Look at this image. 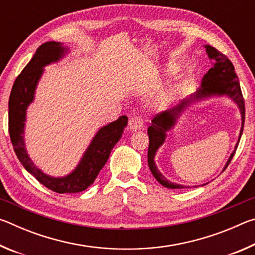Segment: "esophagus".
Returning <instances> with one entry per match:
<instances>
[{
  "instance_id": "1",
  "label": "esophagus",
  "mask_w": 255,
  "mask_h": 255,
  "mask_svg": "<svg viewBox=\"0 0 255 255\" xmlns=\"http://www.w3.org/2000/svg\"><path fill=\"white\" fill-rule=\"evenodd\" d=\"M143 128H144L143 120H141L140 117H138V116H135V117H132L130 120H129V129H130V131L141 130Z\"/></svg>"
}]
</instances>
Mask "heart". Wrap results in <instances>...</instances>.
<instances>
[{
	"instance_id": "heart-1",
	"label": "heart",
	"mask_w": 255,
	"mask_h": 255,
	"mask_svg": "<svg viewBox=\"0 0 255 255\" xmlns=\"http://www.w3.org/2000/svg\"><path fill=\"white\" fill-rule=\"evenodd\" d=\"M180 84L176 82H172L164 86L157 92H155L148 99L147 107L152 111H164L166 110L173 102L178 99L180 93Z\"/></svg>"
}]
</instances>
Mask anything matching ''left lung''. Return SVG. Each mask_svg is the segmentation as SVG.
Masks as SVG:
<instances>
[{
    "label": "left lung",
    "instance_id": "1",
    "mask_svg": "<svg viewBox=\"0 0 255 255\" xmlns=\"http://www.w3.org/2000/svg\"><path fill=\"white\" fill-rule=\"evenodd\" d=\"M204 47L206 48V53L208 55V58L211 60V68L202 77L200 88L193 94H190L189 97L184 98L182 101H180L172 109L157 115L152 120V125L147 129L149 138L147 153L149 170L154 175V178L157 180V182L161 183L163 187L169 189H183L189 187L188 185L179 184L167 180L162 174V172L157 169L156 164H155V156H156V153L159 147L165 141L167 132L171 131L176 126L180 117H182V115L190 107L197 105L198 102L208 100V99L211 98H228L239 108L242 120L239 139H237L234 150L231 153L223 171L228 166V164H230L233 156H234L237 146H239L240 143L242 132H243L245 120V106L239 80H237V76L235 74L234 65H233L231 60L225 55H223L221 51H218L214 47L209 45H205Z\"/></svg>",
    "mask_w": 255,
    "mask_h": 255
}]
</instances>
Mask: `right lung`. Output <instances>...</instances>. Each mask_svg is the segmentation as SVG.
Returning a JSON list of instances; mask_svg holds the SVG:
<instances>
[{
    "label": "right lung",
    "mask_w": 255,
    "mask_h": 255,
    "mask_svg": "<svg viewBox=\"0 0 255 255\" xmlns=\"http://www.w3.org/2000/svg\"><path fill=\"white\" fill-rule=\"evenodd\" d=\"M68 53L70 48L62 42L47 41L42 44L16 77L8 99V132L16 156L30 174L45 187L57 193H75L88 189L105 166L112 148L122 138L124 129L128 124L126 116H122L115 122L99 128L79 164L71 173L64 176H53L34 165L24 141L28 107L34 100L37 85L45 72L44 67L58 63Z\"/></svg>",
    "instance_id": "add662e5"
}]
</instances>
